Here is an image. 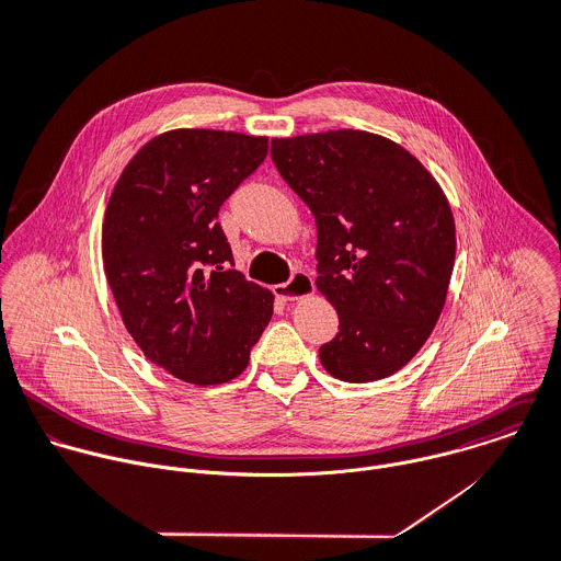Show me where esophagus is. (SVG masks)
<instances>
[{"label": "esophagus", "instance_id": "1", "mask_svg": "<svg viewBox=\"0 0 561 561\" xmlns=\"http://www.w3.org/2000/svg\"><path fill=\"white\" fill-rule=\"evenodd\" d=\"M273 293H275V297H279L284 301H295V299H301V297H308L310 293H314V282L308 273L297 271V273H293V277L288 282L277 284L273 288Z\"/></svg>", "mask_w": 561, "mask_h": 561}]
</instances>
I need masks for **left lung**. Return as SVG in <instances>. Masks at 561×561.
<instances>
[{"mask_svg":"<svg viewBox=\"0 0 561 561\" xmlns=\"http://www.w3.org/2000/svg\"><path fill=\"white\" fill-rule=\"evenodd\" d=\"M282 179L317 222V286L339 312L328 374L374 382L431 336L455 266V218L428 170L396 141L328 130L271 141Z\"/></svg>","mask_w":561,"mask_h":561,"instance_id":"obj_1","label":"left lung"}]
</instances>
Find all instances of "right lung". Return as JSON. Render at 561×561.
<instances>
[{
	"label": "right lung",
	"instance_id": "1",
	"mask_svg": "<svg viewBox=\"0 0 561 561\" xmlns=\"http://www.w3.org/2000/svg\"><path fill=\"white\" fill-rule=\"evenodd\" d=\"M268 139L179 128L150 139L106 205L102 260L128 334L192 385L238 378L273 317V293L233 268L220 205L266 159Z\"/></svg>",
	"mask_w": 561,
	"mask_h": 561
}]
</instances>
